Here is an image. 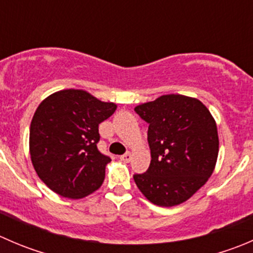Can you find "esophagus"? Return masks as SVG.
Returning <instances> with one entry per match:
<instances>
[{"instance_id":"esophagus-1","label":"esophagus","mask_w":253,"mask_h":253,"mask_svg":"<svg viewBox=\"0 0 253 253\" xmlns=\"http://www.w3.org/2000/svg\"><path fill=\"white\" fill-rule=\"evenodd\" d=\"M120 159H121L124 163H129V162H131V159H132L131 153H126V154L121 155V157H120Z\"/></svg>"}]
</instances>
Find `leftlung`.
<instances>
[{
  "mask_svg": "<svg viewBox=\"0 0 253 253\" xmlns=\"http://www.w3.org/2000/svg\"><path fill=\"white\" fill-rule=\"evenodd\" d=\"M149 124L150 165L133 176L149 202L174 207L190 200L208 181L219 152L214 117L202 101L181 94L162 95L136 106Z\"/></svg>",
  "mask_w": 253,
  "mask_h": 253,
  "instance_id": "8db88e82",
  "label": "left lung"
}]
</instances>
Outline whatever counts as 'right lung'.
<instances>
[{"instance_id":"add662e5","label":"right lung","mask_w":253,"mask_h":253,"mask_svg":"<svg viewBox=\"0 0 253 253\" xmlns=\"http://www.w3.org/2000/svg\"><path fill=\"white\" fill-rule=\"evenodd\" d=\"M116 108L82 89L56 91L40 103L30 124L29 152L51 191L79 200L100 187L111 159L96 147L99 124Z\"/></svg>"}]
</instances>
